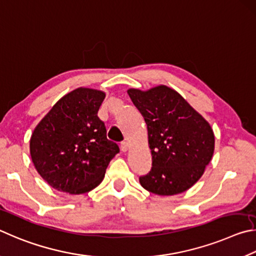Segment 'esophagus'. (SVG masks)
<instances>
[{
  "mask_svg": "<svg viewBox=\"0 0 256 256\" xmlns=\"http://www.w3.org/2000/svg\"><path fill=\"white\" fill-rule=\"evenodd\" d=\"M120 150H121V152H124H124H127L128 150V144H127V142H121V144H120Z\"/></svg>",
  "mask_w": 256,
  "mask_h": 256,
  "instance_id": "esophagus-1",
  "label": "esophagus"
}]
</instances>
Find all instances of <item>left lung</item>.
I'll use <instances>...</instances> for the list:
<instances>
[{"mask_svg": "<svg viewBox=\"0 0 256 256\" xmlns=\"http://www.w3.org/2000/svg\"><path fill=\"white\" fill-rule=\"evenodd\" d=\"M128 96L147 126L152 168L140 176L142 186L158 196L186 191L212 160L214 136L210 124L176 91L160 85Z\"/></svg>", "mask_w": 256, "mask_h": 256, "instance_id": "8db88e82", "label": "left lung"}]
</instances>
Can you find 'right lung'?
Masks as SVG:
<instances>
[{
    "label": "right lung",
    "mask_w": 256,
    "mask_h": 256,
    "mask_svg": "<svg viewBox=\"0 0 256 256\" xmlns=\"http://www.w3.org/2000/svg\"><path fill=\"white\" fill-rule=\"evenodd\" d=\"M106 94L80 88L66 94L34 128L30 154L54 189L80 194L98 186L119 146L106 138L98 116Z\"/></svg>",
    "instance_id": "right-lung-1"
}]
</instances>
